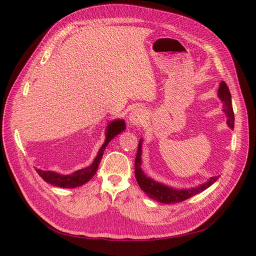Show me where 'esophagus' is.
I'll list each match as a JSON object with an SVG mask.
<instances>
[{
    "label": "esophagus",
    "instance_id": "esophagus-1",
    "mask_svg": "<svg viewBox=\"0 0 256 256\" xmlns=\"http://www.w3.org/2000/svg\"><path fill=\"white\" fill-rule=\"evenodd\" d=\"M146 118V111L142 108H136L134 109L130 116H128V121L132 126H139L141 124L143 121Z\"/></svg>",
    "mask_w": 256,
    "mask_h": 256
}]
</instances>
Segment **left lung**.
<instances>
[{
    "label": "left lung",
    "mask_w": 256,
    "mask_h": 256,
    "mask_svg": "<svg viewBox=\"0 0 256 256\" xmlns=\"http://www.w3.org/2000/svg\"><path fill=\"white\" fill-rule=\"evenodd\" d=\"M218 98L223 102L222 111L227 117V126L232 130H234V114L232 104V94L224 80H222L220 83L218 90ZM142 142L143 139H140L138 145V152L135 160V176L142 191L146 193L150 198L158 201V202L165 204L182 202V201L189 199L190 197L206 190L214 182H216L220 176H212L204 184H201L200 186L195 188H190V189H176V188H172L162 182H156L152 178L147 176V174H145V172L142 170Z\"/></svg>",
    "instance_id": "1"
}]
</instances>
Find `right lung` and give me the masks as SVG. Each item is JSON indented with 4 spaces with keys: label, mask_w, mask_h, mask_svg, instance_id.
I'll use <instances>...</instances> for the list:
<instances>
[{
    "label": "right lung",
    "mask_w": 256,
    "mask_h": 256,
    "mask_svg": "<svg viewBox=\"0 0 256 256\" xmlns=\"http://www.w3.org/2000/svg\"><path fill=\"white\" fill-rule=\"evenodd\" d=\"M126 130V121L124 119H115L113 121H110L108 124L106 130V140L102 147L100 148L96 158H94L92 164L84 169H80L74 171L72 174H60L56 171H44L42 169H36L37 173L42 180L50 184H54L55 186L59 188H65V189H70V188H76L85 184L87 182H89L94 174L96 173L98 165L100 163V160L102 158L104 152L108 144L110 143L112 139H114L118 134L124 132Z\"/></svg>",
    "instance_id": "right-lung-1"
}]
</instances>
